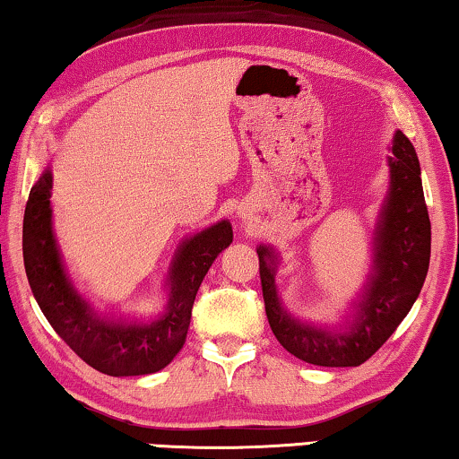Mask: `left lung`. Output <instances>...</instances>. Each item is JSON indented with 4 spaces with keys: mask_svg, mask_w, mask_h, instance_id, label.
<instances>
[{
    "mask_svg": "<svg viewBox=\"0 0 459 459\" xmlns=\"http://www.w3.org/2000/svg\"><path fill=\"white\" fill-rule=\"evenodd\" d=\"M389 151V190L370 240V271L360 294L350 304V316L342 323L315 325L291 315L275 283L281 258L273 246L256 248L271 331L290 354L308 364L358 367L367 362L406 318L427 279L430 219L420 163L400 130Z\"/></svg>",
    "mask_w": 459,
    "mask_h": 459,
    "instance_id": "1",
    "label": "left lung"
}]
</instances>
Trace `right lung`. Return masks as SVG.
<instances>
[{"instance_id":"obj_1","label":"right lung","mask_w":459,"mask_h":459,"mask_svg":"<svg viewBox=\"0 0 459 459\" xmlns=\"http://www.w3.org/2000/svg\"><path fill=\"white\" fill-rule=\"evenodd\" d=\"M51 168L30 188L22 225V255L32 296L56 333L99 373L151 375L168 367L184 348L192 304L219 252L234 240L228 219L186 238L165 277V308L152 318L103 315L74 288L53 231Z\"/></svg>"}]
</instances>
